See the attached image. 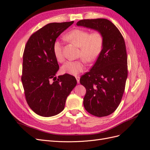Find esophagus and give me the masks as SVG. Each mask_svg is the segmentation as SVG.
<instances>
[{
    "instance_id": "34e87169",
    "label": "esophagus",
    "mask_w": 150,
    "mask_h": 150,
    "mask_svg": "<svg viewBox=\"0 0 150 150\" xmlns=\"http://www.w3.org/2000/svg\"><path fill=\"white\" fill-rule=\"evenodd\" d=\"M76 80H77V82H78V83H79L80 77H79V76H76Z\"/></svg>"
}]
</instances>
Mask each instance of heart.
Here are the masks:
<instances>
[{
    "mask_svg": "<svg viewBox=\"0 0 150 150\" xmlns=\"http://www.w3.org/2000/svg\"><path fill=\"white\" fill-rule=\"evenodd\" d=\"M64 38L69 42L80 47L79 56L88 62L96 59L102 51L104 39L101 33L98 31L90 33L88 30L82 29H74L67 33ZM53 52L58 62L64 61L62 46L59 40H57L54 42ZM84 69L83 59L67 61L61 67L62 72L71 75L78 74Z\"/></svg>",
    "mask_w": 150,
    "mask_h": 150,
    "instance_id": "b5f03b06",
    "label": "heart"
}]
</instances>
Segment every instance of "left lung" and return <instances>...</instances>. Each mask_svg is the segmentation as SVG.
<instances>
[{
    "mask_svg": "<svg viewBox=\"0 0 150 150\" xmlns=\"http://www.w3.org/2000/svg\"><path fill=\"white\" fill-rule=\"evenodd\" d=\"M78 26L92 29L103 36V47L94 66L81 77L80 83L86 93L85 110L97 117L110 115L121 101L128 76L125 42L116 27L106 19H84Z\"/></svg>",
    "mask_w": 150,
    "mask_h": 150,
    "instance_id": "8db88e82",
    "label": "left lung"
}]
</instances>
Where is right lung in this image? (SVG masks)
Masks as SVG:
<instances>
[{
	"label": "right lung",
	"mask_w": 150,
	"mask_h": 150,
	"mask_svg": "<svg viewBox=\"0 0 150 150\" xmlns=\"http://www.w3.org/2000/svg\"><path fill=\"white\" fill-rule=\"evenodd\" d=\"M74 21L50 23L32 34L23 54L21 80L26 101L36 114L55 116L64 109L67 97L76 86L75 77L58 76L59 69L53 52V44Z\"/></svg>",
	"instance_id": "add662e5"
}]
</instances>
